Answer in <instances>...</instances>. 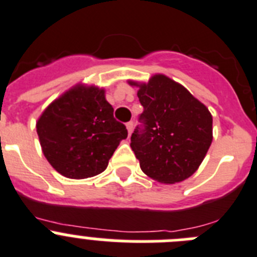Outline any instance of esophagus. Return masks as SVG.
Wrapping results in <instances>:
<instances>
[{
    "label": "esophagus",
    "instance_id": "esophagus-1",
    "mask_svg": "<svg viewBox=\"0 0 257 257\" xmlns=\"http://www.w3.org/2000/svg\"><path fill=\"white\" fill-rule=\"evenodd\" d=\"M133 128H134L133 121H129V123H126V129H128V134H129V136H131L132 132H133Z\"/></svg>",
    "mask_w": 257,
    "mask_h": 257
}]
</instances>
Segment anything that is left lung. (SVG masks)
Returning <instances> with one entry per match:
<instances>
[{"label": "left lung", "instance_id": "left-lung-1", "mask_svg": "<svg viewBox=\"0 0 257 257\" xmlns=\"http://www.w3.org/2000/svg\"><path fill=\"white\" fill-rule=\"evenodd\" d=\"M137 87L145 128L134 131L131 147L146 175L160 183L183 182L198 169L212 142L209 108L188 89L164 74Z\"/></svg>", "mask_w": 257, "mask_h": 257}]
</instances>
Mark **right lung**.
<instances>
[{
  "instance_id": "1",
  "label": "right lung",
  "mask_w": 257,
  "mask_h": 257,
  "mask_svg": "<svg viewBox=\"0 0 257 257\" xmlns=\"http://www.w3.org/2000/svg\"><path fill=\"white\" fill-rule=\"evenodd\" d=\"M36 126L47 161L70 179L102 173L119 143L128 137L125 125L114 119L105 89L84 83L52 101Z\"/></svg>"
}]
</instances>
